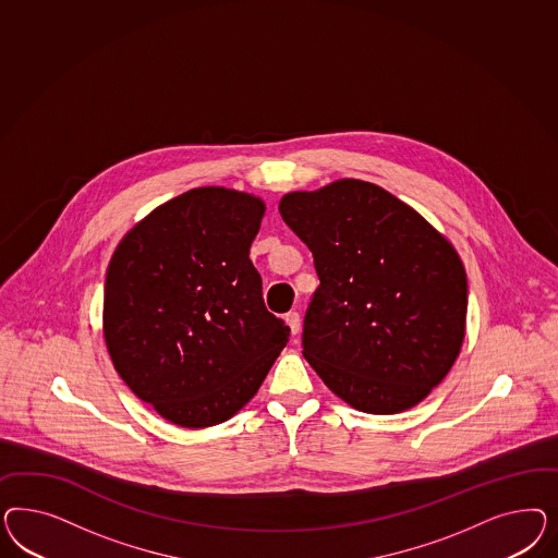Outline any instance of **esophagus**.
<instances>
[{
    "instance_id": "obj_1",
    "label": "esophagus",
    "mask_w": 558,
    "mask_h": 558,
    "mask_svg": "<svg viewBox=\"0 0 558 558\" xmlns=\"http://www.w3.org/2000/svg\"><path fill=\"white\" fill-rule=\"evenodd\" d=\"M284 319H287V325L290 327V333L299 336V331H301V315L292 311V313H288Z\"/></svg>"
}]
</instances>
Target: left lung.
I'll return each instance as SVG.
<instances>
[{
  "label": "left lung",
  "instance_id": "obj_1",
  "mask_svg": "<svg viewBox=\"0 0 558 558\" xmlns=\"http://www.w3.org/2000/svg\"><path fill=\"white\" fill-rule=\"evenodd\" d=\"M322 280L303 355L341 401L392 415L422 403L457 362L469 287L454 245L385 187L343 178L278 204Z\"/></svg>",
  "mask_w": 558,
  "mask_h": 558
}]
</instances>
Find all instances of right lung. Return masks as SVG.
I'll use <instances>...</instances> for the list:
<instances>
[{
  "instance_id": "1",
  "label": "right lung",
  "mask_w": 558,
  "mask_h": 558,
  "mask_svg": "<svg viewBox=\"0 0 558 558\" xmlns=\"http://www.w3.org/2000/svg\"><path fill=\"white\" fill-rule=\"evenodd\" d=\"M264 213L254 194L194 187L138 220L108 264L101 319L114 371L180 427L231 420L288 343L250 259Z\"/></svg>"
}]
</instances>
